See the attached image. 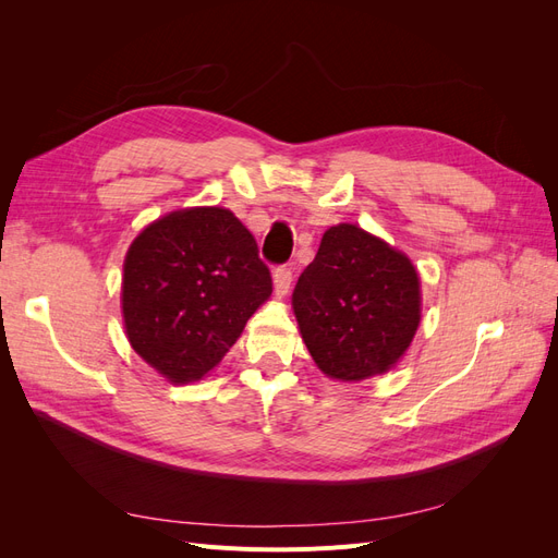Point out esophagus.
Listing matches in <instances>:
<instances>
[{"instance_id": "1", "label": "esophagus", "mask_w": 558, "mask_h": 558, "mask_svg": "<svg viewBox=\"0 0 558 558\" xmlns=\"http://www.w3.org/2000/svg\"><path fill=\"white\" fill-rule=\"evenodd\" d=\"M291 281H293V269L289 265H279L275 269V293L277 295H286L291 289Z\"/></svg>"}]
</instances>
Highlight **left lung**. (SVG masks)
<instances>
[{
	"instance_id": "8db88e82",
	"label": "left lung",
	"mask_w": 558,
	"mask_h": 558,
	"mask_svg": "<svg viewBox=\"0 0 558 558\" xmlns=\"http://www.w3.org/2000/svg\"><path fill=\"white\" fill-rule=\"evenodd\" d=\"M293 312L320 373L337 381L369 379L391 369L414 340L416 267L359 226H332L295 283Z\"/></svg>"
}]
</instances>
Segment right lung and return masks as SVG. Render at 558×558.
Segmentation results:
<instances>
[{
    "mask_svg": "<svg viewBox=\"0 0 558 558\" xmlns=\"http://www.w3.org/2000/svg\"><path fill=\"white\" fill-rule=\"evenodd\" d=\"M272 295L253 234L230 209L193 207L146 226L123 263L132 349L172 384L205 377Z\"/></svg>",
    "mask_w": 558,
    "mask_h": 558,
    "instance_id": "add662e5",
    "label": "right lung"
}]
</instances>
